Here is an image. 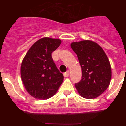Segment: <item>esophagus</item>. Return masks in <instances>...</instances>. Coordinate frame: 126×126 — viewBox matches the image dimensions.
<instances>
[{"mask_svg":"<svg viewBox=\"0 0 126 126\" xmlns=\"http://www.w3.org/2000/svg\"><path fill=\"white\" fill-rule=\"evenodd\" d=\"M69 74H70V71H67V72H65V73L64 74V76L65 77H68L69 76Z\"/></svg>","mask_w":126,"mask_h":126,"instance_id":"1","label":"esophagus"}]
</instances>
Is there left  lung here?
<instances>
[{
	"label": "left lung",
	"instance_id": "8db88e82",
	"mask_svg": "<svg viewBox=\"0 0 126 126\" xmlns=\"http://www.w3.org/2000/svg\"><path fill=\"white\" fill-rule=\"evenodd\" d=\"M76 53L82 70V79L75 84L79 94L86 99L100 96L109 87L112 78V68L102 48L92 40L71 43Z\"/></svg>",
	"mask_w": 126,
	"mask_h": 126
}]
</instances>
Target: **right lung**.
Returning a JSON list of instances; mask_svg holds the SVG:
<instances>
[{
  "mask_svg": "<svg viewBox=\"0 0 126 126\" xmlns=\"http://www.w3.org/2000/svg\"><path fill=\"white\" fill-rule=\"evenodd\" d=\"M61 43L60 39L42 38L30 47L22 61V81L28 93L34 98H50L63 82L64 76L52 57V53Z\"/></svg>",
  "mask_w": 126,
  "mask_h": 126,
  "instance_id": "1",
  "label": "right lung"
}]
</instances>
